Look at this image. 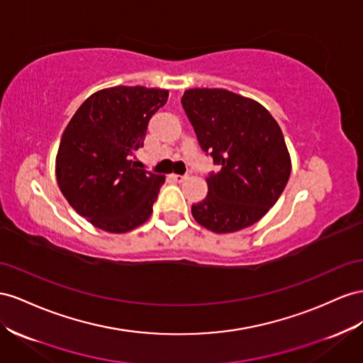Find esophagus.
I'll use <instances>...</instances> for the list:
<instances>
[{
    "instance_id": "1",
    "label": "esophagus",
    "mask_w": 363,
    "mask_h": 363,
    "mask_svg": "<svg viewBox=\"0 0 363 363\" xmlns=\"http://www.w3.org/2000/svg\"><path fill=\"white\" fill-rule=\"evenodd\" d=\"M171 179L174 180V182H177V183H182V182H184L186 179H188V177H186V175H179V174H172L171 175Z\"/></svg>"
}]
</instances>
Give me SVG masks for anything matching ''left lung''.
<instances>
[{"instance_id":"1","label":"left lung","mask_w":363,"mask_h":363,"mask_svg":"<svg viewBox=\"0 0 363 363\" xmlns=\"http://www.w3.org/2000/svg\"><path fill=\"white\" fill-rule=\"evenodd\" d=\"M204 152L221 166L192 217L215 233L246 229L275 204L289 182L291 159L278 122L264 106L224 88H191L182 96Z\"/></svg>"}]
</instances>
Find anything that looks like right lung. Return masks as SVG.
<instances>
[{
	"mask_svg": "<svg viewBox=\"0 0 363 363\" xmlns=\"http://www.w3.org/2000/svg\"><path fill=\"white\" fill-rule=\"evenodd\" d=\"M162 88L117 85L86 97L65 126L56 154V182L68 204L110 233L151 217L164 175L135 168L151 116L168 101Z\"/></svg>",
	"mask_w": 363,
	"mask_h": 363,
	"instance_id": "right-lung-1",
	"label": "right lung"
}]
</instances>
